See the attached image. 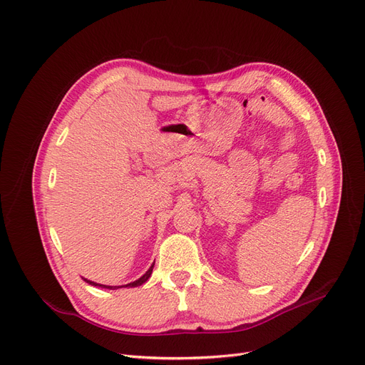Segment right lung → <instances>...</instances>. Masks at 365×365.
Segmentation results:
<instances>
[{
    "mask_svg": "<svg viewBox=\"0 0 365 365\" xmlns=\"http://www.w3.org/2000/svg\"><path fill=\"white\" fill-rule=\"evenodd\" d=\"M153 264H155V263H152V266H150L149 269L146 271V274H143V275H142L139 279L133 281V282H128V284H125V285H105V284H98V282H94V281L86 279V278H84V281H86V282H88L90 285H94V287H101V289H109V290L121 289V287H139V285L145 284V282L149 279V277H150V274H152V269H153Z\"/></svg>",
    "mask_w": 365,
    "mask_h": 365,
    "instance_id": "1",
    "label": "right lung"
}]
</instances>
